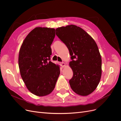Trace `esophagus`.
<instances>
[{"label":"esophagus","instance_id":"34e87169","mask_svg":"<svg viewBox=\"0 0 121 121\" xmlns=\"http://www.w3.org/2000/svg\"><path fill=\"white\" fill-rule=\"evenodd\" d=\"M60 64V65L61 66L62 68H64L66 66V64L64 62H61Z\"/></svg>","mask_w":121,"mask_h":121}]
</instances>
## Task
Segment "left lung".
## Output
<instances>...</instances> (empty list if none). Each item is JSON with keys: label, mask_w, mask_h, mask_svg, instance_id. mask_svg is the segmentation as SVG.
Listing matches in <instances>:
<instances>
[{"label": "left lung", "mask_w": 121, "mask_h": 121, "mask_svg": "<svg viewBox=\"0 0 121 121\" xmlns=\"http://www.w3.org/2000/svg\"><path fill=\"white\" fill-rule=\"evenodd\" d=\"M55 31L71 56L69 65L73 77L69 83L72 89L80 96H88L97 88L101 76V58L96 43L75 25L58 27Z\"/></svg>", "instance_id": "left-lung-1"}]
</instances>
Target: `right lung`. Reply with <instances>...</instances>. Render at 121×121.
<instances>
[{
  "label": "right lung",
  "mask_w": 121,
  "mask_h": 121,
  "mask_svg": "<svg viewBox=\"0 0 121 121\" xmlns=\"http://www.w3.org/2000/svg\"><path fill=\"white\" fill-rule=\"evenodd\" d=\"M55 29L37 27L25 37L18 54L21 77L28 90L37 96L52 93L60 73L59 65L50 61Z\"/></svg>",
  "instance_id": "obj_1"
}]
</instances>
